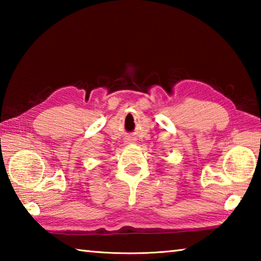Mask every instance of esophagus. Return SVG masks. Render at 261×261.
<instances>
[{
    "mask_svg": "<svg viewBox=\"0 0 261 261\" xmlns=\"http://www.w3.org/2000/svg\"><path fill=\"white\" fill-rule=\"evenodd\" d=\"M131 140H132V139H127V141H131Z\"/></svg>",
    "mask_w": 261,
    "mask_h": 261,
    "instance_id": "esophagus-1",
    "label": "esophagus"
}]
</instances>
